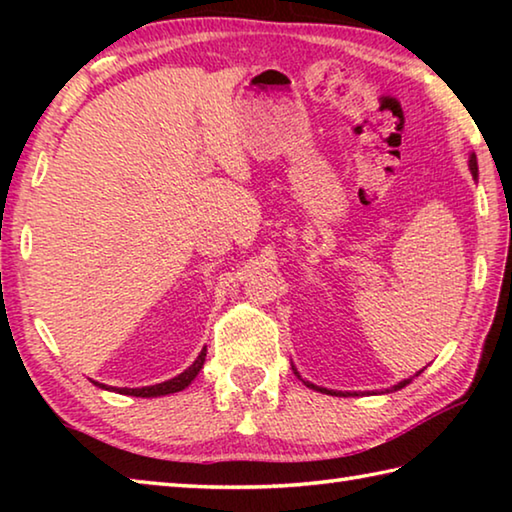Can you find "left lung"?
Segmentation results:
<instances>
[{"label":"left lung","instance_id":"obj_1","mask_svg":"<svg viewBox=\"0 0 512 512\" xmlns=\"http://www.w3.org/2000/svg\"><path fill=\"white\" fill-rule=\"evenodd\" d=\"M470 169H472V176L476 178V155H472V158H470ZM293 370H296V368H293ZM296 375H298V372H296ZM300 377V375H298ZM406 384H409V379H406V381H400V384H397L395 386V391H400V388H404ZM307 386L309 388H316V391H320V393H329V395H343V393H332V391H327V388H318V386H314V384H309V381H307ZM350 393H345L343 397H348Z\"/></svg>","mask_w":512,"mask_h":512}]
</instances>
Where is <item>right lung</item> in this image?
Masks as SVG:
<instances>
[{"label":"right lung","mask_w":512,"mask_h":512,"mask_svg":"<svg viewBox=\"0 0 512 512\" xmlns=\"http://www.w3.org/2000/svg\"><path fill=\"white\" fill-rule=\"evenodd\" d=\"M205 354H207V348L201 350V354H198V359L185 372H180L178 377H173L169 381H162V384L144 386V388H112V391H117L121 395H133V397H158V395L178 393V391H183V388H187L189 384H192L194 377L198 375V372H201L203 363H205ZM97 386H101V384H97ZM101 388H108V386H101Z\"/></svg>","instance_id":"obj_1"}]
</instances>
